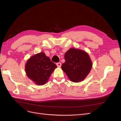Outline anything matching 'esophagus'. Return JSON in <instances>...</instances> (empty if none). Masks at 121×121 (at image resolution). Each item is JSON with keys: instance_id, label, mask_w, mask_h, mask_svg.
I'll return each mask as SVG.
<instances>
[{"instance_id": "34e87169", "label": "esophagus", "mask_w": 121, "mask_h": 121, "mask_svg": "<svg viewBox=\"0 0 121 121\" xmlns=\"http://www.w3.org/2000/svg\"><path fill=\"white\" fill-rule=\"evenodd\" d=\"M56 65H57V67H61V63H56Z\"/></svg>"}]
</instances>
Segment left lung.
<instances>
[{"instance_id":"8db88e82","label":"left lung","mask_w":121,"mask_h":121,"mask_svg":"<svg viewBox=\"0 0 121 121\" xmlns=\"http://www.w3.org/2000/svg\"><path fill=\"white\" fill-rule=\"evenodd\" d=\"M65 63L61 69L72 82L78 83L86 78L92 67L90 56L86 52L71 48L65 54Z\"/></svg>"}]
</instances>
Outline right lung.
Listing matches in <instances>:
<instances>
[{
    "instance_id": "obj_1",
    "label": "right lung",
    "mask_w": 121,
    "mask_h": 121,
    "mask_svg": "<svg viewBox=\"0 0 121 121\" xmlns=\"http://www.w3.org/2000/svg\"><path fill=\"white\" fill-rule=\"evenodd\" d=\"M57 68L45 53L42 52L31 56L25 65L28 77L38 85H43L48 81L50 75Z\"/></svg>"
}]
</instances>
